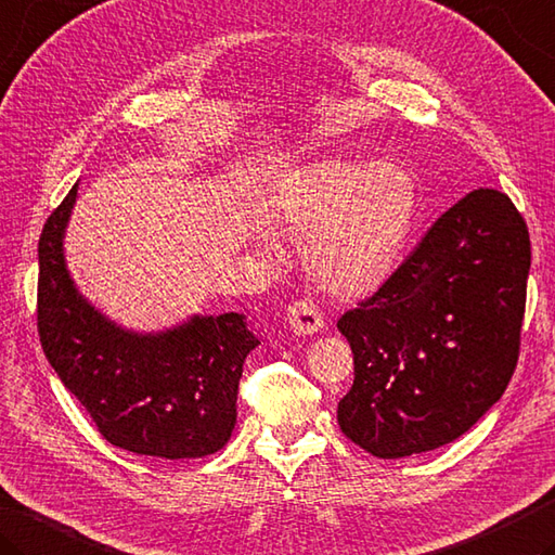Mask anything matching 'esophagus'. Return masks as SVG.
Returning <instances> with one entry per match:
<instances>
[{"label":"esophagus","instance_id":"34e87169","mask_svg":"<svg viewBox=\"0 0 555 555\" xmlns=\"http://www.w3.org/2000/svg\"><path fill=\"white\" fill-rule=\"evenodd\" d=\"M288 327L302 336L320 332L324 327V318L318 302L310 298L293 300L288 306Z\"/></svg>","mask_w":555,"mask_h":555}]
</instances>
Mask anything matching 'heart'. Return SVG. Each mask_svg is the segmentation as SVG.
<instances>
[{
    "mask_svg": "<svg viewBox=\"0 0 555 555\" xmlns=\"http://www.w3.org/2000/svg\"><path fill=\"white\" fill-rule=\"evenodd\" d=\"M416 211L418 188L406 168L339 156L286 168L262 199L264 221L302 235V264L336 296H365L392 276Z\"/></svg>",
    "mask_w": 555,
    "mask_h": 555,
    "instance_id": "obj_1",
    "label": "heart"
}]
</instances>
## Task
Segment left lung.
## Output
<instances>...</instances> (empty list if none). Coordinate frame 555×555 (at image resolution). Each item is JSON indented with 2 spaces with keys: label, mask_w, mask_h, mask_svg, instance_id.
Returning a JSON list of instances; mask_svg holds the SVG:
<instances>
[{
  "label": "left lung",
  "mask_w": 555,
  "mask_h": 555,
  "mask_svg": "<svg viewBox=\"0 0 555 555\" xmlns=\"http://www.w3.org/2000/svg\"><path fill=\"white\" fill-rule=\"evenodd\" d=\"M529 264L527 223L505 192L479 188L450 206L336 322L353 351L344 436L383 460L464 436L515 373Z\"/></svg>",
  "instance_id": "1"
}]
</instances>
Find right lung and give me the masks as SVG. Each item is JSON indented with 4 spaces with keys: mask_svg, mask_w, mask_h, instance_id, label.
Instances as JSON below:
<instances>
[{
    "mask_svg": "<svg viewBox=\"0 0 555 555\" xmlns=\"http://www.w3.org/2000/svg\"><path fill=\"white\" fill-rule=\"evenodd\" d=\"M74 202L76 184L38 241V336L54 373L115 448L163 460L219 452L235 426L243 363L259 344L245 314L192 318L163 334L119 330L79 296L64 267Z\"/></svg>",
    "mask_w": 555,
    "mask_h": 555,
    "instance_id": "obj_1",
    "label": "right lung"
}]
</instances>
